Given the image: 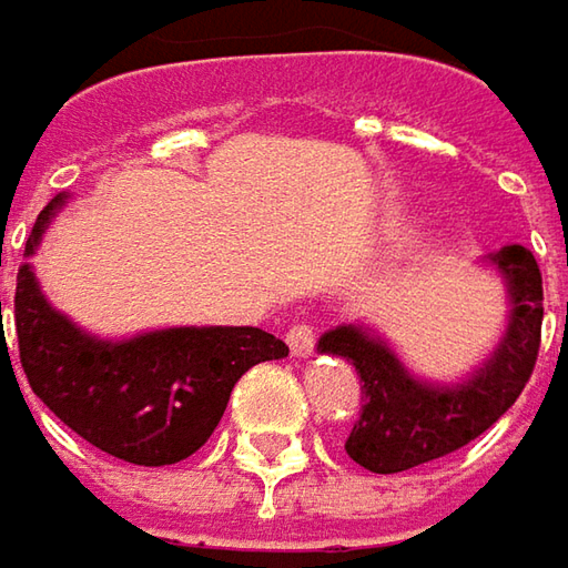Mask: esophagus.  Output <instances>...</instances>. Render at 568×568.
<instances>
[{"label": "esophagus", "mask_w": 568, "mask_h": 568, "mask_svg": "<svg viewBox=\"0 0 568 568\" xmlns=\"http://www.w3.org/2000/svg\"><path fill=\"white\" fill-rule=\"evenodd\" d=\"M313 345H316V332L306 323H297V326L287 328V348L294 357H310L313 355Z\"/></svg>", "instance_id": "esophagus-1"}]
</instances>
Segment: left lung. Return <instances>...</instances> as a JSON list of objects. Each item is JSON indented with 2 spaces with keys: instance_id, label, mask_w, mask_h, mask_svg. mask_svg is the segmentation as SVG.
I'll return each mask as SVG.
<instances>
[{
  "instance_id": "left-lung-1",
  "label": "left lung",
  "mask_w": 568,
  "mask_h": 568,
  "mask_svg": "<svg viewBox=\"0 0 568 568\" xmlns=\"http://www.w3.org/2000/svg\"><path fill=\"white\" fill-rule=\"evenodd\" d=\"M505 284L508 323L489 357L460 381L412 374L389 342L367 326H335L320 338V355L345 357L361 374L364 406L345 440L348 457L371 473L403 469L460 450L515 406L540 352L544 281L525 245H505L483 258Z\"/></svg>"
}]
</instances>
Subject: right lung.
<instances>
[{
  "mask_svg": "<svg viewBox=\"0 0 568 568\" xmlns=\"http://www.w3.org/2000/svg\"><path fill=\"white\" fill-rule=\"evenodd\" d=\"M67 201L63 191L38 213L24 258L38 252ZM14 335L21 367L43 406L79 438L136 467L191 457L220 425L242 374L287 357L281 338L255 326H172L101 338L43 297L31 262L18 268Z\"/></svg>",
  "mask_w": 568,
  "mask_h": 568,
  "instance_id": "right-lung-1",
  "label": "right lung"
}]
</instances>
